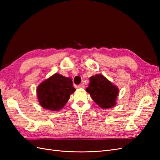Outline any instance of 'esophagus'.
Listing matches in <instances>:
<instances>
[{"label":"esophagus","mask_w":160,"mask_h":160,"mask_svg":"<svg viewBox=\"0 0 160 160\" xmlns=\"http://www.w3.org/2000/svg\"><path fill=\"white\" fill-rule=\"evenodd\" d=\"M79 88H85V85L83 83H81V84H79V86H78Z\"/></svg>","instance_id":"34e87169"}]
</instances>
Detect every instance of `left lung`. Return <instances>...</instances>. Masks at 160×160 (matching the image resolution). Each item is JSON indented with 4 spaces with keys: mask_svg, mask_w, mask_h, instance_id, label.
<instances>
[{
    "mask_svg": "<svg viewBox=\"0 0 160 160\" xmlns=\"http://www.w3.org/2000/svg\"><path fill=\"white\" fill-rule=\"evenodd\" d=\"M90 82L86 91L101 108L109 109L116 105L119 89L107 78L98 74L90 77Z\"/></svg>",
    "mask_w": 160,
    "mask_h": 160,
    "instance_id": "obj_1",
    "label": "left lung"
}]
</instances>
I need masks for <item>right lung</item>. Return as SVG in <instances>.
Here are the masks:
<instances>
[{
    "label": "right lung",
    "instance_id": "obj_1",
    "mask_svg": "<svg viewBox=\"0 0 160 160\" xmlns=\"http://www.w3.org/2000/svg\"><path fill=\"white\" fill-rule=\"evenodd\" d=\"M76 89L71 78L55 73L37 87L38 102L41 107L51 111H59Z\"/></svg>",
    "mask_w": 160,
    "mask_h": 160
}]
</instances>
